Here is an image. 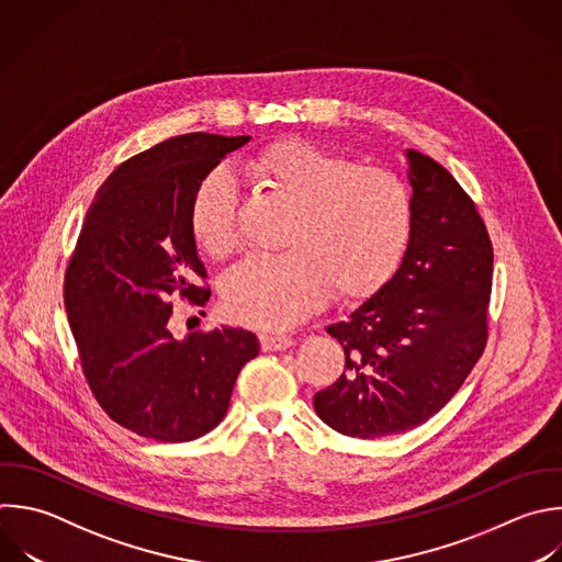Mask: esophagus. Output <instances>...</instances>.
Listing matches in <instances>:
<instances>
[{"label":"esophagus","instance_id":"34e87169","mask_svg":"<svg viewBox=\"0 0 562 562\" xmlns=\"http://www.w3.org/2000/svg\"><path fill=\"white\" fill-rule=\"evenodd\" d=\"M261 340V349L263 351H283L292 345V338L285 334H274V331H266L259 336Z\"/></svg>","mask_w":562,"mask_h":562}]
</instances>
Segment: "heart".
Segmentation results:
<instances>
[{
  "label": "heart",
  "mask_w": 562,
  "mask_h": 562,
  "mask_svg": "<svg viewBox=\"0 0 562 562\" xmlns=\"http://www.w3.org/2000/svg\"><path fill=\"white\" fill-rule=\"evenodd\" d=\"M248 171L294 206L277 257L252 255L224 283L226 312L261 329H283L327 296L375 290L400 261L411 235L406 184L380 167L303 140H283L248 162ZM237 182L213 169L193 202V233L204 252L228 257L239 244Z\"/></svg>",
  "instance_id": "1"
}]
</instances>
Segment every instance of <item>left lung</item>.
Masks as SVG:
<instances>
[{"instance_id": "obj_1", "label": "left lung", "mask_w": 562, "mask_h": 562, "mask_svg": "<svg viewBox=\"0 0 562 562\" xmlns=\"http://www.w3.org/2000/svg\"><path fill=\"white\" fill-rule=\"evenodd\" d=\"M411 235L393 277L338 323L345 373L314 395L334 430L375 439L432 417L463 384L487 338L492 244L457 180L406 149Z\"/></svg>"}]
</instances>
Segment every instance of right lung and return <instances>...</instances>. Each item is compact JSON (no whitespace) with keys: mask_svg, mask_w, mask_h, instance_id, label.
<instances>
[{"mask_svg":"<svg viewBox=\"0 0 562 562\" xmlns=\"http://www.w3.org/2000/svg\"><path fill=\"white\" fill-rule=\"evenodd\" d=\"M250 136L184 134L123 162L90 204L66 272V310L88 384L103 411L140 437L182 443L226 415L259 338L217 327L176 338L173 294L204 305L193 233L202 180Z\"/></svg>","mask_w":562,"mask_h":562,"instance_id":"1","label":"right lung"}]
</instances>
